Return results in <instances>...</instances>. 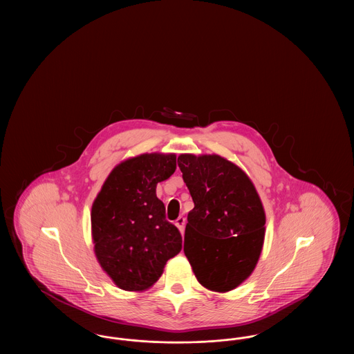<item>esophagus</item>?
Segmentation results:
<instances>
[{"mask_svg":"<svg viewBox=\"0 0 354 354\" xmlns=\"http://www.w3.org/2000/svg\"><path fill=\"white\" fill-rule=\"evenodd\" d=\"M185 216H179L178 219L175 220V225L179 228V231L183 234L185 231Z\"/></svg>","mask_w":354,"mask_h":354,"instance_id":"esophagus-1","label":"esophagus"}]
</instances>
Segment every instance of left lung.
<instances>
[{
    "mask_svg": "<svg viewBox=\"0 0 354 354\" xmlns=\"http://www.w3.org/2000/svg\"><path fill=\"white\" fill-rule=\"evenodd\" d=\"M195 207L188 212L185 253L203 286L227 292L254 270L266 214L251 179L219 155L178 158Z\"/></svg>",
    "mask_w": 354,
    "mask_h": 354,
    "instance_id": "1",
    "label": "left lung"
}]
</instances>
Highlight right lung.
<instances>
[{"instance_id": "1", "label": "right lung", "mask_w": 354, "mask_h": 354, "mask_svg": "<svg viewBox=\"0 0 354 354\" xmlns=\"http://www.w3.org/2000/svg\"><path fill=\"white\" fill-rule=\"evenodd\" d=\"M176 169L174 153H143L111 171L91 208L94 251L124 290H145L182 250L179 230L166 220L156 185Z\"/></svg>"}]
</instances>
